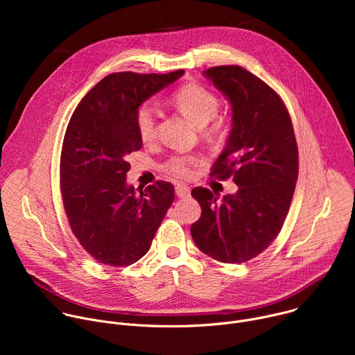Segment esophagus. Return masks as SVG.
I'll return each mask as SVG.
<instances>
[{
	"mask_svg": "<svg viewBox=\"0 0 355 355\" xmlns=\"http://www.w3.org/2000/svg\"><path fill=\"white\" fill-rule=\"evenodd\" d=\"M175 193H177L178 198H189L191 191L187 185H177L175 187Z\"/></svg>",
	"mask_w": 355,
	"mask_h": 355,
	"instance_id": "34e87169",
	"label": "esophagus"
}]
</instances>
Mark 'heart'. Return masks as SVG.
<instances>
[{"label": "heart", "instance_id": "b5f03b06", "mask_svg": "<svg viewBox=\"0 0 355 355\" xmlns=\"http://www.w3.org/2000/svg\"><path fill=\"white\" fill-rule=\"evenodd\" d=\"M173 103L178 111L193 125L204 128L209 123V132L218 135L225 128V119L216 118L219 108L218 96L209 89L196 85L188 84L177 89L173 95ZM136 128L140 139L144 143H148L156 137V114L155 110L143 105L136 114ZM198 157L189 155H175L166 164V171L174 178L185 180L192 175V168L198 164Z\"/></svg>", "mask_w": 355, "mask_h": 355}]
</instances>
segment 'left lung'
<instances>
[{
	"label": "left lung",
	"mask_w": 355,
	"mask_h": 355,
	"mask_svg": "<svg viewBox=\"0 0 355 355\" xmlns=\"http://www.w3.org/2000/svg\"><path fill=\"white\" fill-rule=\"evenodd\" d=\"M204 76L232 107V129L212 177H233L237 192L193 188L202 214L191 234L198 248L220 263L239 264L263 252L278 236L297 180V146L279 95L240 66H219Z\"/></svg>",
	"instance_id": "obj_1"
}]
</instances>
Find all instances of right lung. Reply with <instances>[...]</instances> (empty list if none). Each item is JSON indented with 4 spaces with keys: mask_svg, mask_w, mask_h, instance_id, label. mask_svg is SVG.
<instances>
[{
    "mask_svg": "<svg viewBox=\"0 0 355 355\" xmlns=\"http://www.w3.org/2000/svg\"><path fill=\"white\" fill-rule=\"evenodd\" d=\"M182 74H110L69 122L60 159L63 205L74 236L101 264L139 261L173 204V184L157 181L137 191L126 174L128 156L143 146L136 128L140 105Z\"/></svg>",
    "mask_w": 355,
    "mask_h": 355,
    "instance_id": "obj_1",
    "label": "right lung"
}]
</instances>
